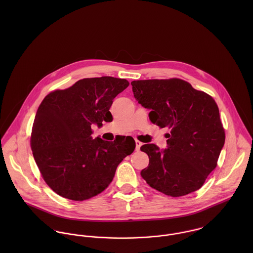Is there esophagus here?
<instances>
[{
  "label": "esophagus",
  "mask_w": 253,
  "mask_h": 253,
  "mask_svg": "<svg viewBox=\"0 0 253 253\" xmlns=\"http://www.w3.org/2000/svg\"><path fill=\"white\" fill-rule=\"evenodd\" d=\"M135 150L136 151H139L140 150V147H141V145H142V143L140 142V141H138V140H135Z\"/></svg>",
  "instance_id": "obj_1"
}]
</instances>
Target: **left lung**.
I'll return each instance as SVG.
<instances>
[{"instance_id":"8db88e82","label":"left lung","mask_w":253,"mask_h":253,"mask_svg":"<svg viewBox=\"0 0 253 253\" xmlns=\"http://www.w3.org/2000/svg\"><path fill=\"white\" fill-rule=\"evenodd\" d=\"M135 99L151 110L150 121L168 126V148L141 146L149 166L140 174L152 188L170 197L199 190L216 168L225 142L219 109L208 93L180 79L131 82Z\"/></svg>"}]
</instances>
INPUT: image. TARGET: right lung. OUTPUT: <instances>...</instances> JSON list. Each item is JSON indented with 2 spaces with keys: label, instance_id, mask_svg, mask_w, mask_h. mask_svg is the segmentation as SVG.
<instances>
[{
  "label": "right lung",
  "instance_id": "add662e5",
  "mask_svg": "<svg viewBox=\"0 0 253 253\" xmlns=\"http://www.w3.org/2000/svg\"><path fill=\"white\" fill-rule=\"evenodd\" d=\"M125 79L86 78L48 93L39 106L31 148L45 183L59 196L84 201L104 191L117 167L135 149L131 136L92 139L91 126L112 122L114 98L128 86Z\"/></svg>",
  "mask_w": 253,
  "mask_h": 253
}]
</instances>
